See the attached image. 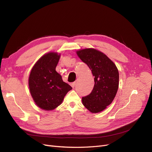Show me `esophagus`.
Returning a JSON list of instances; mask_svg holds the SVG:
<instances>
[{
	"instance_id": "obj_1",
	"label": "esophagus",
	"mask_w": 152,
	"mask_h": 152,
	"mask_svg": "<svg viewBox=\"0 0 152 152\" xmlns=\"http://www.w3.org/2000/svg\"><path fill=\"white\" fill-rule=\"evenodd\" d=\"M75 84H76V83L74 82H73V83H71V86H72L73 88H74V87L75 86Z\"/></svg>"
}]
</instances>
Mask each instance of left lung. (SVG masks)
<instances>
[{
	"instance_id": "left-lung-1",
	"label": "left lung",
	"mask_w": 152,
	"mask_h": 152,
	"mask_svg": "<svg viewBox=\"0 0 152 152\" xmlns=\"http://www.w3.org/2000/svg\"><path fill=\"white\" fill-rule=\"evenodd\" d=\"M77 54L91 70L95 82L91 93L82 97V104L91 113H100L111 104L116 95L118 70L105 54L94 48L77 51Z\"/></svg>"
}]
</instances>
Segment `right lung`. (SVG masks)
Returning <instances> with one entry per match:
<instances>
[{
  "label": "right lung",
  "mask_w": 152,
  "mask_h": 152,
  "mask_svg": "<svg viewBox=\"0 0 152 152\" xmlns=\"http://www.w3.org/2000/svg\"><path fill=\"white\" fill-rule=\"evenodd\" d=\"M60 55L51 52L36 63L29 77L31 96L39 107L50 111L61 104L66 93L72 87L64 82L56 71Z\"/></svg>",
  "instance_id": "right-lung-1"
}]
</instances>
